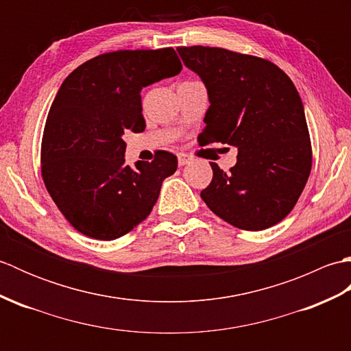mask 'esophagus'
Listing matches in <instances>:
<instances>
[{
    "label": "esophagus",
    "mask_w": 351,
    "mask_h": 351,
    "mask_svg": "<svg viewBox=\"0 0 351 351\" xmlns=\"http://www.w3.org/2000/svg\"><path fill=\"white\" fill-rule=\"evenodd\" d=\"M191 161H193V156L191 155L184 154V152L178 154V164H180V166H185V164H189Z\"/></svg>",
    "instance_id": "obj_1"
}]
</instances>
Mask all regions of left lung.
<instances>
[{
  "label": "left lung",
  "mask_w": 351,
  "mask_h": 351,
  "mask_svg": "<svg viewBox=\"0 0 351 351\" xmlns=\"http://www.w3.org/2000/svg\"><path fill=\"white\" fill-rule=\"evenodd\" d=\"M178 52L208 90L210 108L199 143L220 141L238 149L228 173L210 162L213 181L200 197L235 228L274 226L297 204L312 167L299 92L264 58L210 47H180Z\"/></svg>",
  "instance_id": "8db88e82"
}]
</instances>
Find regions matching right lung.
<instances>
[{
    "label": "right lung",
    "instance_id": "add662e5",
    "mask_svg": "<svg viewBox=\"0 0 351 351\" xmlns=\"http://www.w3.org/2000/svg\"><path fill=\"white\" fill-rule=\"evenodd\" d=\"M173 48L107 52L71 72L49 108L42 138V178L58 210L78 232L116 240L143 221L178 160L125 164L126 130L143 132L141 88L175 77Z\"/></svg>",
    "mask_w": 351,
    "mask_h": 351
}]
</instances>
